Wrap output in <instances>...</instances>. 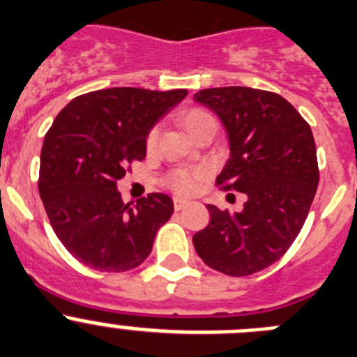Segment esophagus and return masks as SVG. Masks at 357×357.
Masks as SVG:
<instances>
[{
	"label": "esophagus",
	"mask_w": 357,
	"mask_h": 357,
	"mask_svg": "<svg viewBox=\"0 0 357 357\" xmlns=\"http://www.w3.org/2000/svg\"><path fill=\"white\" fill-rule=\"evenodd\" d=\"M188 204V201H183V199H174V209L176 211H181L185 206Z\"/></svg>",
	"instance_id": "1"
}]
</instances>
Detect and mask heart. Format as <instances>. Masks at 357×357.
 Masks as SVG:
<instances>
[{
    "mask_svg": "<svg viewBox=\"0 0 357 357\" xmlns=\"http://www.w3.org/2000/svg\"><path fill=\"white\" fill-rule=\"evenodd\" d=\"M211 118L208 112L201 111V109H194V111L186 112L181 118L185 128L192 130L197 123H201L202 119ZM156 139H158V128H151L148 133V139H146V144L148 148H153L156 144ZM208 176V169L204 167H185V169H176V171L169 172L167 178H165V185L171 190H174L176 194L179 195H192L197 192L199 185H201L202 179Z\"/></svg>",
    "mask_w": 357,
    "mask_h": 357,
    "instance_id": "heart-1",
    "label": "heart"
}]
</instances>
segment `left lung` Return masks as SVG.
<instances>
[{
    "label": "left lung",
    "mask_w": 357,
    "mask_h": 357,
    "mask_svg": "<svg viewBox=\"0 0 357 357\" xmlns=\"http://www.w3.org/2000/svg\"><path fill=\"white\" fill-rule=\"evenodd\" d=\"M194 100L227 132L231 156L216 183L246 194L239 213L208 206L195 252L224 275H254L291 248L308 216L319 185L314 133L284 96L264 89L209 88Z\"/></svg>",
    "instance_id": "left-lung-1"
}]
</instances>
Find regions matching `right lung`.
Masks as SVG:
<instances>
[{
    "label": "right lung",
    "mask_w": 357,
    "mask_h": 357,
    "mask_svg": "<svg viewBox=\"0 0 357 357\" xmlns=\"http://www.w3.org/2000/svg\"><path fill=\"white\" fill-rule=\"evenodd\" d=\"M188 95L109 88L73 98L45 133L38 192L59 241L91 269L121 273L151 254L158 229L174 213L172 199L149 194L125 204L118 179L144 160L155 123Z\"/></svg>",
    "instance_id": "right-lung-1"
}]
</instances>
